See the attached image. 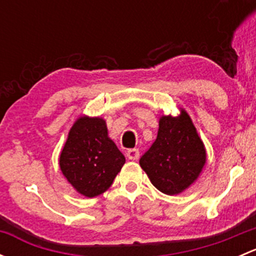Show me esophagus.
<instances>
[{"label": "esophagus", "instance_id": "34e87169", "mask_svg": "<svg viewBox=\"0 0 256 256\" xmlns=\"http://www.w3.org/2000/svg\"><path fill=\"white\" fill-rule=\"evenodd\" d=\"M126 156H128V158L131 160V161H136V160L140 157V152H138V148H130L126 152Z\"/></svg>", "mask_w": 256, "mask_h": 256}]
</instances>
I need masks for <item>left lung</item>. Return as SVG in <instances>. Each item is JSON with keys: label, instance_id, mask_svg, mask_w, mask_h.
<instances>
[{"label": "left lung", "instance_id": "obj_1", "mask_svg": "<svg viewBox=\"0 0 256 256\" xmlns=\"http://www.w3.org/2000/svg\"><path fill=\"white\" fill-rule=\"evenodd\" d=\"M206 148L190 115H164L157 138L140 158L141 168L152 184L168 196L187 190L206 164Z\"/></svg>", "mask_w": 256, "mask_h": 256}]
</instances>
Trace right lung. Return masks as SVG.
<instances>
[{
  "label": "right lung",
  "instance_id": "1",
  "mask_svg": "<svg viewBox=\"0 0 256 256\" xmlns=\"http://www.w3.org/2000/svg\"><path fill=\"white\" fill-rule=\"evenodd\" d=\"M124 164L125 156L108 136L104 118L89 116L73 124L59 157L64 177L88 198L109 190Z\"/></svg>",
  "mask_w": 256,
  "mask_h": 256
}]
</instances>
